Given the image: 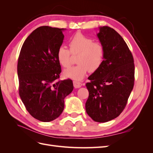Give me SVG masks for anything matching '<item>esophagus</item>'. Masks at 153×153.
<instances>
[{
  "label": "esophagus",
  "mask_w": 153,
  "mask_h": 153,
  "mask_svg": "<svg viewBox=\"0 0 153 153\" xmlns=\"http://www.w3.org/2000/svg\"><path fill=\"white\" fill-rule=\"evenodd\" d=\"M73 85H74V87L76 88V89H77V88L81 87L82 85V84H81L80 82H79L73 81Z\"/></svg>",
  "instance_id": "1"
}]
</instances>
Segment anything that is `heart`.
<instances>
[{"mask_svg":"<svg viewBox=\"0 0 153 153\" xmlns=\"http://www.w3.org/2000/svg\"><path fill=\"white\" fill-rule=\"evenodd\" d=\"M69 50L61 46L57 52L58 62L64 68L71 65V53L78 54L76 59L78 65L66 69L64 76L76 81L84 79L88 71L94 72L102 64L105 56V49L100 43L93 42L80 32H77L69 41Z\"/></svg>","mask_w":153,"mask_h":153,"instance_id":"heart-1","label":"heart"}]
</instances>
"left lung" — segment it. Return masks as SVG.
<instances>
[{
  "label": "left lung",
  "instance_id": "obj_1",
  "mask_svg": "<svg viewBox=\"0 0 153 153\" xmlns=\"http://www.w3.org/2000/svg\"><path fill=\"white\" fill-rule=\"evenodd\" d=\"M105 49L103 62L88 78L87 114L93 121L105 123L121 114L134 85L135 66L127 44L118 32L108 26L97 34Z\"/></svg>",
  "mask_w": 153,
  "mask_h": 153
}]
</instances>
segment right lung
Segmentation results:
<instances>
[{
  "label": "right lung",
  "mask_w": 153,
  "mask_h": 153,
  "mask_svg": "<svg viewBox=\"0 0 153 153\" xmlns=\"http://www.w3.org/2000/svg\"><path fill=\"white\" fill-rule=\"evenodd\" d=\"M65 30L38 27L24 41L18 57L20 96L29 113L42 122L59 117L64 108V98L73 90L71 80L57 81L61 67L57 52L63 43Z\"/></svg>",
  "instance_id": "obj_1"
}]
</instances>
